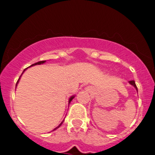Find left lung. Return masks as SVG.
Listing matches in <instances>:
<instances>
[{"label":"left lung","instance_id":"8db88e82","mask_svg":"<svg viewBox=\"0 0 155 155\" xmlns=\"http://www.w3.org/2000/svg\"><path fill=\"white\" fill-rule=\"evenodd\" d=\"M129 83H130L131 85L134 86V87L137 89V85H136V84H135V81H129Z\"/></svg>","mask_w":155,"mask_h":155}]
</instances>
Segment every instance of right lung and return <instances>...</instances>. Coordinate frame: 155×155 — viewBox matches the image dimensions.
Segmentation results:
<instances>
[{
    "mask_svg": "<svg viewBox=\"0 0 155 155\" xmlns=\"http://www.w3.org/2000/svg\"><path fill=\"white\" fill-rule=\"evenodd\" d=\"M45 62H46V61H39V62H37V63H35V64H32V65H31V66H34V65H36V64H44V63ZM31 66H30V67H31ZM26 69H27V68H26ZM26 69H25L24 70V71H25V70H26ZM24 71H23V72H24ZM23 72H22V74H23ZM21 76H20V78H21ZM20 78H18V81H17V84H18V81H19V79H20ZM17 84H16V86H17ZM74 98V96H71V98H70V99H69V103H70V102H71V101H72V99H73V98ZM63 124V122H62V123H61V124H60V125H59L58 126V127H56V128L55 129H54V130H57V128H59V127H61V124Z\"/></svg>",
    "mask_w": 155,
    "mask_h": 155,
    "instance_id": "right-lung-1",
    "label": "right lung"
}]
</instances>
